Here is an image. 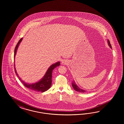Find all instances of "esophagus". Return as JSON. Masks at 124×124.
I'll return each instance as SVG.
<instances>
[{
	"mask_svg": "<svg viewBox=\"0 0 124 124\" xmlns=\"http://www.w3.org/2000/svg\"><path fill=\"white\" fill-rule=\"evenodd\" d=\"M62 64H67V61H65V60H62Z\"/></svg>",
	"mask_w": 124,
	"mask_h": 124,
	"instance_id": "34e87169",
	"label": "esophagus"
}]
</instances>
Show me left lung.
I'll return each instance as SVG.
<instances>
[{"label":"left lung","mask_w":124,"mask_h":124,"mask_svg":"<svg viewBox=\"0 0 124 124\" xmlns=\"http://www.w3.org/2000/svg\"><path fill=\"white\" fill-rule=\"evenodd\" d=\"M107 42H108V45H109V47H110V48H112L111 45H110V42L109 41V40H108ZM72 86L73 87L74 89L75 90H76V91H78V92H82V93H84V92H85V91H86V90H82V89H80V88H79V87L76 84V83H75V81H73V82L72 83Z\"/></svg>","instance_id":"1"}]
</instances>
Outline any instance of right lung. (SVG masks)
I'll use <instances>...</instances> for the list:
<instances>
[{
    "label": "right lung",
    "instance_id": "right-lung-1",
    "mask_svg": "<svg viewBox=\"0 0 124 124\" xmlns=\"http://www.w3.org/2000/svg\"><path fill=\"white\" fill-rule=\"evenodd\" d=\"M22 39L23 38H22L19 40L18 43H17V45L15 47L14 59L15 58V55H16L18 48L19 47V45L20 43V42L22 41ZM60 65V62H57L56 63L53 64L48 68V70H47V71L45 73V75L44 76L43 78H42L41 79H40L39 81L34 84H28L23 81L22 80L20 79V78L19 77V75H18L15 69V64H14L15 73L17 76L19 77V80L21 81V82L26 87L30 89L31 90H34L37 92H45L46 90H49V89L50 88L51 84H52V74L53 70L57 66H59Z\"/></svg>",
    "mask_w": 124,
    "mask_h": 124
}]
</instances>
